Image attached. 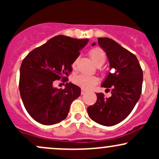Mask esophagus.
<instances>
[{"label":"esophagus","instance_id":"obj_1","mask_svg":"<svg viewBox=\"0 0 159 159\" xmlns=\"http://www.w3.org/2000/svg\"><path fill=\"white\" fill-rule=\"evenodd\" d=\"M86 93V90H84V89H81V95H83V94H84Z\"/></svg>","mask_w":159,"mask_h":159}]
</instances>
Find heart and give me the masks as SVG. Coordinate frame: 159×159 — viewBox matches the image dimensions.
Here are the masks:
<instances>
[{"label": "heart", "instance_id": "heart-1", "mask_svg": "<svg viewBox=\"0 0 159 159\" xmlns=\"http://www.w3.org/2000/svg\"><path fill=\"white\" fill-rule=\"evenodd\" d=\"M90 56L93 61V63L97 66H102L105 62V52L102 50L101 48H94L91 49L90 51ZM76 63L77 61H75L74 63H72V69L75 68ZM73 82L75 84H77L80 87H82L83 89H91L96 85L98 82V79L96 76H91L87 75H79L75 76L73 78Z\"/></svg>", "mask_w": 159, "mask_h": 159}]
</instances>
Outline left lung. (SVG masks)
Segmentation results:
<instances>
[{
  "label": "left lung",
  "instance_id": "1",
  "mask_svg": "<svg viewBox=\"0 0 159 159\" xmlns=\"http://www.w3.org/2000/svg\"><path fill=\"white\" fill-rule=\"evenodd\" d=\"M98 43L106 53L110 69L114 70L107 74L101 86L111 91V96L105 98L102 93H96V102L87 107V113L96 123L112 126L125 120L139 100L143 71L136 56L114 40L98 38Z\"/></svg>",
  "mask_w": 159,
  "mask_h": 159
}]
</instances>
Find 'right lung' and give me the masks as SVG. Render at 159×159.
Listing matches in <instances>:
<instances>
[{
  "instance_id": "obj_1",
  "label": "right lung",
  "mask_w": 159,
  "mask_h": 159,
  "mask_svg": "<svg viewBox=\"0 0 159 159\" xmlns=\"http://www.w3.org/2000/svg\"><path fill=\"white\" fill-rule=\"evenodd\" d=\"M88 39L58 35L29 53L20 68L19 91L27 113L38 123L53 125L66 119L70 105L81 95L71 82L65 89L54 87L56 80L67 79L72 64Z\"/></svg>"
}]
</instances>
